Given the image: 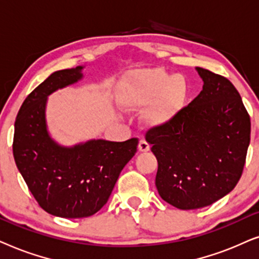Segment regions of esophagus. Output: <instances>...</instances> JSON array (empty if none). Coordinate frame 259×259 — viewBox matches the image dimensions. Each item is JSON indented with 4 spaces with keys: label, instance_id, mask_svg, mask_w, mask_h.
Wrapping results in <instances>:
<instances>
[{
    "label": "esophagus",
    "instance_id": "obj_1",
    "mask_svg": "<svg viewBox=\"0 0 259 259\" xmlns=\"http://www.w3.org/2000/svg\"><path fill=\"white\" fill-rule=\"evenodd\" d=\"M149 149H150L149 143H148L146 140H141L139 143V150L140 151H148Z\"/></svg>",
    "mask_w": 259,
    "mask_h": 259
}]
</instances>
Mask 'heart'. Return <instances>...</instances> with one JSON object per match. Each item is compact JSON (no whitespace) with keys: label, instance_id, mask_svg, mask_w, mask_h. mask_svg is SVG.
<instances>
[{"label":"heart","instance_id":"b5f03b06","mask_svg":"<svg viewBox=\"0 0 259 259\" xmlns=\"http://www.w3.org/2000/svg\"><path fill=\"white\" fill-rule=\"evenodd\" d=\"M187 94L186 79L162 68L134 71L119 85L120 102L126 109L139 110L151 104L146 116L151 125L173 119L185 106Z\"/></svg>","mask_w":259,"mask_h":259}]
</instances>
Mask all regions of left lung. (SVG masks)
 <instances>
[{
	"label": "left lung",
	"mask_w": 259,
	"mask_h": 259,
	"mask_svg": "<svg viewBox=\"0 0 259 259\" xmlns=\"http://www.w3.org/2000/svg\"><path fill=\"white\" fill-rule=\"evenodd\" d=\"M202 91L146 140L157 158L155 185L164 201L180 209L212 205L242 177L251 122L239 92L223 75L196 67Z\"/></svg>",
	"instance_id": "left-lung-1"
}]
</instances>
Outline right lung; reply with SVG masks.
Returning a JSON list of instances; mask_svg holds the SVG:
<instances>
[{
	"instance_id": "1",
	"label": "right lung",
	"mask_w": 259,
	"mask_h": 259,
	"mask_svg": "<svg viewBox=\"0 0 259 259\" xmlns=\"http://www.w3.org/2000/svg\"><path fill=\"white\" fill-rule=\"evenodd\" d=\"M82 66L52 73L22 103L15 120L13 154L30 193L47 213L85 218L106 204L120 171L137 151L139 140H90L73 147L48 134L47 97L82 79Z\"/></svg>"
}]
</instances>
